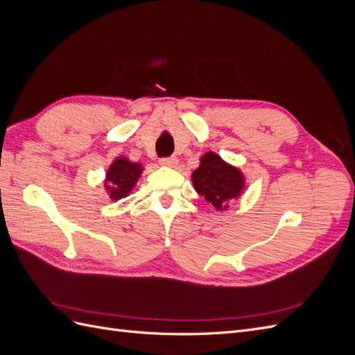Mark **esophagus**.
Masks as SVG:
<instances>
[{"label": "esophagus", "mask_w": 355, "mask_h": 355, "mask_svg": "<svg viewBox=\"0 0 355 355\" xmlns=\"http://www.w3.org/2000/svg\"><path fill=\"white\" fill-rule=\"evenodd\" d=\"M178 158L176 157H166V158H161L159 159V164L164 166V167H176L178 166Z\"/></svg>", "instance_id": "1"}]
</instances>
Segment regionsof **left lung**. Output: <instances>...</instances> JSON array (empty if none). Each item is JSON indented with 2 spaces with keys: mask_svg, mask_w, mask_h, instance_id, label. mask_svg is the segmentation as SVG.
I'll return each mask as SVG.
<instances>
[{
  "mask_svg": "<svg viewBox=\"0 0 355 355\" xmlns=\"http://www.w3.org/2000/svg\"><path fill=\"white\" fill-rule=\"evenodd\" d=\"M192 184L201 197L216 210L227 209V201L239 198L244 188L243 173L214 153L201 157L200 167L192 173Z\"/></svg>",
  "mask_w": 355,
  "mask_h": 355,
  "instance_id": "left-lung-1",
  "label": "left lung"
}]
</instances>
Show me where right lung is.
Instances as JSON below:
<instances>
[{"mask_svg": "<svg viewBox=\"0 0 355 355\" xmlns=\"http://www.w3.org/2000/svg\"><path fill=\"white\" fill-rule=\"evenodd\" d=\"M142 166L132 163L125 157H118L111 164L105 179V188L111 200L118 201L130 194L137 179L141 178Z\"/></svg>", "mask_w": 355, "mask_h": 355, "instance_id": "add662e5", "label": "right lung"}]
</instances>
